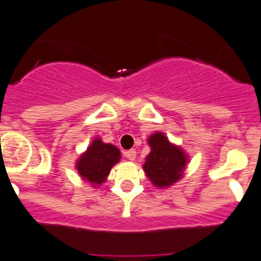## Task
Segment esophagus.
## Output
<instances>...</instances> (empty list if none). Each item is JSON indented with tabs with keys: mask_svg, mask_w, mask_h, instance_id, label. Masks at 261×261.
<instances>
[{
	"mask_svg": "<svg viewBox=\"0 0 261 261\" xmlns=\"http://www.w3.org/2000/svg\"><path fill=\"white\" fill-rule=\"evenodd\" d=\"M124 156H126L128 161H135V158H137V151H135L134 148L124 151Z\"/></svg>",
	"mask_w": 261,
	"mask_h": 261,
	"instance_id": "obj_1",
	"label": "esophagus"
}]
</instances>
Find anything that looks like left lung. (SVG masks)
<instances>
[{
    "label": "left lung",
    "instance_id": "obj_1",
    "mask_svg": "<svg viewBox=\"0 0 261 261\" xmlns=\"http://www.w3.org/2000/svg\"><path fill=\"white\" fill-rule=\"evenodd\" d=\"M150 154L146 158L143 170L151 183L158 188H166L181 179L187 154L179 146L168 141L163 133H155L148 138Z\"/></svg>",
    "mask_w": 261,
    "mask_h": 261
}]
</instances>
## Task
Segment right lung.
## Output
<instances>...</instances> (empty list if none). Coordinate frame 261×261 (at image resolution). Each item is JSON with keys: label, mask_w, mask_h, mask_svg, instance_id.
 I'll return each instance as SVG.
<instances>
[{"label": "right lung", "mask_w": 261, "mask_h": 261, "mask_svg": "<svg viewBox=\"0 0 261 261\" xmlns=\"http://www.w3.org/2000/svg\"><path fill=\"white\" fill-rule=\"evenodd\" d=\"M120 159V151L111 143H103L100 138H95L87 150L76 161L75 168L83 180L91 186L102 185L110 174L114 164Z\"/></svg>", "instance_id": "obj_1"}]
</instances>
